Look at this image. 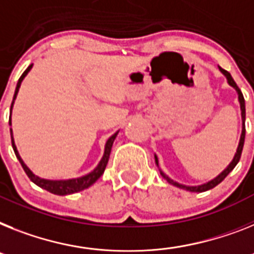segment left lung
<instances>
[{"instance_id": "8db88e82", "label": "left lung", "mask_w": 254, "mask_h": 254, "mask_svg": "<svg viewBox=\"0 0 254 254\" xmlns=\"http://www.w3.org/2000/svg\"><path fill=\"white\" fill-rule=\"evenodd\" d=\"M219 70H221V72L223 75H225L226 77H227V81H228V84L231 85V87H234L236 89V92H238L239 94V102H240V109H242V119H243V131H242V136H240V141H239V146H238V150H236L235 153V157H234V160L231 161V163L228 165L227 169H225L223 171H222L219 175H218L217 178H214L213 180H210V182H207V183L205 184H201V186H197V187H187V186H183V184H179L177 183V182H174V180L170 179L167 175H165V174L161 171L160 169V173L161 175H162L165 179L169 182L170 184H173V186H175V187H179V188H183V190H190V192H205V190H211V188H214L215 186H218V184L221 183L222 180L225 179L226 177H227L228 174L231 173L232 170H234V167L238 165V162L240 161V157H242V152H243V146H244V139H245V101H244V96H243L242 91L239 89V87L236 85L235 80L232 79L231 74L228 72V71L223 70L222 67H219ZM154 158H156V165L158 166V158H157V156H154Z\"/></svg>"}]
</instances>
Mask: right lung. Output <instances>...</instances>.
<instances>
[{"label": "right lung", "mask_w": 254, "mask_h": 254, "mask_svg": "<svg viewBox=\"0 0 254 254\" xmlns=\"http://www.w3.org/2000/svg\"><path fill=\"white\" fill-rule=\"evenodd\" d=\"M32 68V64H29L27 67V70L24 71L22 74V76L19 77L18 80V84H16L15 88V93H14V98H12V102H11V108H12V104H14V100H15L16 94H18L19 91V87H20V83L23 81L24 76L28 74V71ZM11 113V110H10ZM9 125H11V119L9 121ZM10 133H11V145H12V149L15 152V156L16 158L19 160L20 165H22L23 170L26 171V174L28 175V178L32 180L33 183L39 186V187L44 188V190H49L50 193H54V194H60V196H64V194H71V193H76L79 190H83L85 188L91 187L92 184L98 179V178L101 177L102 174L105 171V167L108 165V161H109V157H110V152H112V146H113V142H114L115 137L118 135V132H115L114 135L110 136L109 140L106 141V145H105V153H104V157H102V160L100 161V163L97 165V167L92 171V173L87 174L84 177L81 178H76V179H68V180H48V179H41V178L36 177L35 174L26 166V163L23 162V160L20 158L19 156L18 150H16V146H15V142H14V139H12V131L10 128Z\"/></svg>", "instance_id": "1"}]
</instances>
